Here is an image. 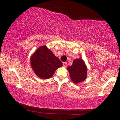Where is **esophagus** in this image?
<instances>
[{"label":"esophagus","instance_id":"obj_1","mask_svg":"<svg viewBox=\"0 0 120 120\" xmlns=\"http://www.w3.org/2000/svg\"><path fill=\"white\" fill-rule=\"evenodd\" d=\"M63 67H66L67 66V63H66V62H64V63H63Z\"/></svg>","mask_w":120,"mask_h":120}]
</instances>
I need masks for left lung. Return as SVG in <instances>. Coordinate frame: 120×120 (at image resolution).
<instances>
[{
  "label": "left lung",
  "instance_id": "8db88e82",
  "mask_svg": "<svg viewBox=\"0 0 120 120\" xmlns=\"http://www.w3.org/2000/svg\"><path fill=\"white\" fill-rule=\"evenodd\" d=\"M67 69L69 73L71 80L74 83H79L86 79L87 68L85 61L82 59L74 60L73 64L68 67Z\"/></svg>",
  "mask_w": 120,
  "mask_h": 120
}]
</instances>
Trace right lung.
Returning <instances> with one entry per match:
<instances>
[{"mask_svg":"<svg viewBox=\"0 0 120 120\" xmlns=\"http://www.w3.org/2000/svg\"><path fill=\"white\" fill-rule=\"evenodd\" d=\"M33 71L41 79L51 78L57 68L63 66L61 61L46 46L39 47L30 57Z\"/></svg>","mask_w":120,"mask_h":120,"instance_id":"obj_1","label":"right lung"}]
</instances>
